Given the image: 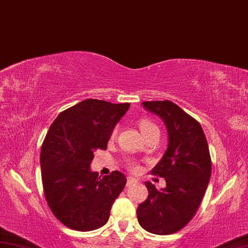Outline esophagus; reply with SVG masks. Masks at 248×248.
I'll list each match as a JSON object with an SVG mask.
<instances>
[{
  "mask_svg": "<svg viewBox=\"0 0 248 248\" xmlns=\"http://www.w3.org/2000/svg\"><path fill=\"white\" fill-rule=\"evenodd\" d=\"M137 180L135 179V178H133V177H128L127 178V184H126V186H134V185H136L137 184Z\"/></svg>",
  "mask_w": 248,
  "mask_h": 248,
  "instance_id": "1",
  "label": "esophagus"
}]
</instances>
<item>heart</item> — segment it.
Listing matches in <instances>:
<instances>
[{
    "instance_id": "obj_1",
    "label": "heart",
    "mask_w": 248,
    "mask_h": 248,
    "mask_svg": "<svg viewBox=\"0 0 248 248\" xmlns=\"http://www.w3.org/2000/svg\"><path fill=\"white\" fill-rule=\"evenodd\" d=\"M139 128L141 130V133L143 134L144 137L150 136V135L154 133H160L157 125L154 123L153 121L147 118H143L139 121ZM116 135H118V127H114L111 133V136H110L111 139H114L116 137ZM128 168L133 171H137L139 170V166L136 164V163H129Z\"/></svg>"
}]
</instances>
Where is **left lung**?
<instances>
[{
    "label": "left lung",
    "mask_w": 248,
    "mask_h": 248,
    "mask_svg": "<svg viewBox=\"0 0 248 248\" xmlns=\"http://www.w3.org/2000/svg\"><path fill=\"white\" fill-rule=\"evenodd\" d=\"M147 110L161 116L168 133V148L151 170L166 180L157 190L147 181L148 198L137 208L139 225L158 235L180 231L198 212L212 174L206 137L197 120L170 100L143 101Z\"/></svg>",
    "instance_id": "obj_1"
}]
</instances>
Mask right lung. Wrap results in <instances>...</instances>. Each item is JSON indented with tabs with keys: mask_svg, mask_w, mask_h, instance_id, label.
Masks as SVG:
<instances>
[{
	"mask_svg": "<svg viewBox=\"0 0 248 248\" xmlns=\"http://www.w3.org/2000/svg\"><path fill=\"white\" fill-rule=\"evenodd\" d=\"M128 108V102L86 99L60 112L50 125L41 148L42 182L51 213L66 227L92 231L108 222L126 177L114 170L101 178L90 165Z\"/></svg>",
	"mask_w": 248,
	"mask_h": 248,
	"instance_id": "add662e5",
	"label": "right lung"
}]
</instances>
